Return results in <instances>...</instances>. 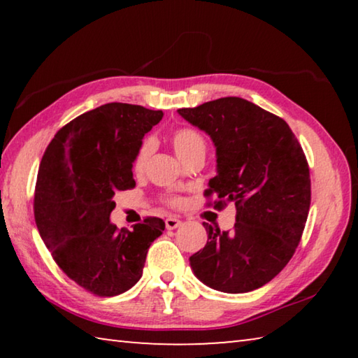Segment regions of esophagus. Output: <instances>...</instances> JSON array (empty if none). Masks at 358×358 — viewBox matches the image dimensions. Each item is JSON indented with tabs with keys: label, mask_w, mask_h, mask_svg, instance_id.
<instances>
[{
	"label": "esophagus",
	"mask_w": 358,
	"mask_h": 358,
	"mask_svg": "<svg viewBox=\"0 0 358 358\" xmlns=\"http://www.w3.org/2000/svg\"><path fill=\"white\" fill-rule=\"evenodd\" d=\"M180 226H181V221L178 220V217L169 216L167 220H166V227H167L169 230H173V229H177V227H180Z\"/></svg>",
	"instance_id": "1"
}]
</instances>
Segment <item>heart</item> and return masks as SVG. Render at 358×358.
Returning <instances> with one entry per match:
<instances>
[{"mask_svg": "<svg viewBox=\"0 0 358 358\" xmlns=\"http://www.w3.org/2000/svg\"><path fill=\"white\" fill-rule=\"evenodd\" d=\"M172 145L175 153L178 155V157L183 162H186L189 157L196 156V155H203L207 153V142H205L203 136L194 128H187V126H183V128H177L172 132ZM153 151V141L150 137L143 138L138 145V148L136 150V155L132 157V171L134 173H142L145 171V166H147V161ZM162 202L172 208H180L183 205V199L180 196H175V194H169Z\"/></svg>", "mask_w": 358, "mask_h": 358, "instance_id": "1", "label": "heart"}]
</instances>
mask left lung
<instances>
[{
  "instance_id": "8db88e82",
  "label": "left lung",
  "mask_w": 358,
  "mask_h": 358,
  "mask_svg": "<svg viewBox=\"0 0 358 358\" xmlns=\"http://www.w3.org/2000/svg\"><path fill=\"white\" fill-rule=\"evenodd\" d=\"M178 113L216 147L217 175L203 196L215 194L217 210L229 202L237 208L230 232L203 222L210 241L189 257L194 275L227 294L262 287L292 259L310 213V166L301 145L282 118L234 96Z\"/></svg>"
}]
</instances>
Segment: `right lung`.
Listing matches in <instances>:
<instances>
[{
    "label": "right lung",
    "instance_id": "right-lung-1",
    "mask_svg": "<svg viewBox=\"0 0 358 358\" xmlns=\"http://www.w3.org/2000/svg\"><path fill=\"white\" fill-rule=\"evenodd\" d=\"M162 110L110 102L59 129L42 156L34 220L63 273L98 296L123 294L141 280L150 245L166 224L147 216L134 229L110 222L113 196L132 189V157Z\"/></svg>",
    "mask_w": 358,
    "mask_h": 358
}]
</instances>
